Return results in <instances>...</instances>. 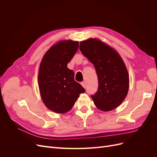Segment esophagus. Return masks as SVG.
<instances>
[{
  "instance_id": "34e87169",
  "label": "esophagus",
  "mask_w": 157,
  "mask_h": 157,
  "mask_svg": "<svg viewBox=\"0 0 157 157\" xmlns=\"http://www.w3.org/2000/svg\"><path fill=\"white\" fill-rule=\"evenodd\" d=\"M81 85L83 86V88H86V82H81Z\"/></svg>"
}]
</instances>
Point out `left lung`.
<instances>
[{
    "mask_svg": "<svg viewBox=\"0 0 157 157\" xmlns=\"http://www.w3.org/2000/svg\"><path fill=\"white\" fill-rule=\"evenodd\" d=\"M80 50L96 69L99 88L92 96L94 103L102 111H112L126 98L129 89V75L117 51L98 39L80 41Z\"/></svg>",
    "mask_w": 157,
    "mask_h": 157,
    "instance_id": "8db88e82",
    "label": "left lung"
}]
</instances>
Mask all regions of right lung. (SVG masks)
Returning a JSON list of instances; mask_svg holds the SVG:
<instances>
[{
    "instance_id": "right-lung-1",
    "label": "right lung",
    "mask_w": 157,
    "mask_h": 157,
    "mask_svg": "<svg viewBox=\"0 0 157 157\" xmlns=\"http://www.w3.org/2000/svg\"><path fill=\"white\" fill-rule=\"evenodd\" d=\"M78 48V42L60 40L48 50L39 66L38 83L45 106L56 113L63 114L73 107L84 88L74 79L73 71L67 63Z\"/></svg>"
}]
</instances>
